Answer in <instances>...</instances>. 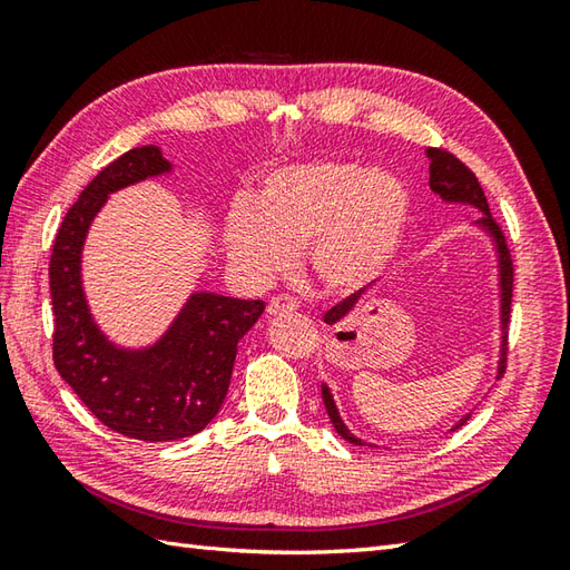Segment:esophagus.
Segmentation results:
<instances>
[{"mask_svg":"<svg viewBox=\"0 0 570 570\" xmlns=\"http://www.w3.org/2000/svg\"><path fill=\"white\" fill-rule=\"evenodd\" d=\"M298 308L292 296H274L269 304H266V316H286V313H294Z\"/></svg>","mask_w":570,"mask_h":570,"instance_id":"34e87169","label":"esophagus"}]
</instances>
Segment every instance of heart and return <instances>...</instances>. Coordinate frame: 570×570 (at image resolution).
Wrapping results in <instances>:
<instances>
[{"instance_id": "heart-1", "label": "heart", "mask_w": 570, "mask_h": 570, "mask_svg": "<svg viewBox=\"0 0 570 570\" xmlns=\"http://www.w3.org/2000/svg\"><path fill=\"white\" fill-rule=\"evenodd\" d=\"M409 196L384 171L347 161L284 166L227 215L225 247L239 272L269 282L304 247L308 274L331 294L372 284L402 245Z\"/></svg>"}]
</instances>
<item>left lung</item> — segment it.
<instances>
[{
  "label": "left lung",
  "mask_w": 570,
  "mask_h": 570,
  "mask_svg": "<svg viewBox=\"0 0 570 570\" xmlns=\"http://www.w3.org/2000/svg\"><path fill=\"white\" fill-rule=\"evenodd\" d=\"M429 159H431V166H429V184H431V190L439 193V196L445 200V203H468V205H475V208L485 215L480 220V227L485 229V233L492 237L494 242V249H498V264H500V325H502V345H500V362H498V380L500 374H504V367H507V331H510V311H512V286H514V266H512V257H510V249H507V242H504V235L500 225L492 220V213H490V205H488V198H485V190H482L480 180L475 178V174L470 171V168L455 159V156L451 151L445 149H426ZM362 292L353 294L343 298L341 304L333 306L328 313H325V323H337L341 318H345L350 311H353V306L357 304ZM321 394H323V404H325V411H328V416L333 421L335 431L343 435V439L347 443H355V445H365V441L357 439L355 433H350V429L343 423L341 414H337V406L333 402V394L328 386H321ZM470 419V414H465L463 419H460L453 431L463 426V423Z\"/></svg>",
  "instance_id": "1"
}]
</instances>
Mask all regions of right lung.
I'll return each mask as SVG.
<instances>
[{
    "instance_id": "obj_1",
    "label": "right lung",
    "mask_w": 570,
    "mask_h": 570,
    "mask_svg": "<svg viewBox=\"0 0 570 570\" xmlns=\"http://www.w3.org/2000/svg\"><path fill=\"white\" fill-rule=\"evenodd\" d=\"M168 171L171 164L154 144L105 166L66 213L48 264L58 374L107 429L149 443L208 426L227 396L237 343L264 313V301L198 292L161 341L141 350L117 347L92 321L80 282L90 223L110 193Z\"/></svg>"
}]
</instances>
